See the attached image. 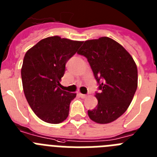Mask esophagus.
<instances>
[{
  "label": "esophagus",
  "mask_w": 157,
  "mask_h": 157,
  "mask_svg": "<svg viewBox=\"0 0 157 157\" xmlns=\"http://www.w3.org/2000/svg\"><path fill=\"white\" fill-rule=\"evenodd\" d=\"M78 95H79L80 98H86V94H78Z\"/></svg>",
  "instance_id": "obj_1"
}]
</instances>
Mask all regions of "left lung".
I'll list each match as a JSON object with an SVG mask.
<instances>
[{
    "label": "left lung",
    "mask_w": 157,
    "mask_h": 157,
    "mask_svg": "<svg viewBox=\"0 0 157 157\" xmlns=\"http://www.w3.org/2000/svg\"><path fill=\"white\" fill-rule=\"evenodd\" d=\"M78 54L85 56L98 84V103L88 110L93 121L109 123L128 109L138 87V69L132 56L108 37L86 41Z\"/></svg>",
    "instance_id": "1"
}]
</instances>
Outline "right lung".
<instances>
[{
    "instance_id": "obj_1",
    "label": "right lung",
    "mask_w": 157,
    "mask_h": 157,
    "mask_svg": "<svg viewBox=\"0 0 157 157\" xmlns=\"http://www.w3.org/2000/svg\"><path fill=\"white\" fill-rule=\"evenodd\" d=\"M82 43L53 36L41 40L25 54L21 69L23 91L31 109L43 121L57 124L68 116L76 94L62 90L59 81L66 63Z\"/></svg>"
}]
</instances>
